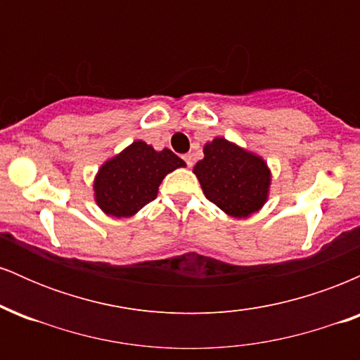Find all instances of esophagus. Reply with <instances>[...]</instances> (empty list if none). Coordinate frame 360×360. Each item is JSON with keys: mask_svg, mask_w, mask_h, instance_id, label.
Segmentation results:
<instances>
[{"mask_svg": "<svg viewBox=\"0 0 360 360\" xmlns=\"http://www.w3.org/2000/svg\"><path fill=\"white\" fill-rule=\"evenodd\" d=\"M183 160H184L186 166H188V167L193 166V155L191 154H184L183 155Z\"/></svg>", "mask_w": 360, "mask_h": 360, "instance_id": "esophagus-1", "label": "esophagus"}]
</instances>
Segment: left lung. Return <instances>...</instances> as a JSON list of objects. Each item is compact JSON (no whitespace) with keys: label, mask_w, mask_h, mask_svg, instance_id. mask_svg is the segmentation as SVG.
Listing matches in <instances>:
<instances>
[{"label":"left lung","mask_w":360,"mask_h":360,"mask_svg":"<svg viewBox=\"0 0 360 360\" xmlns=\"http://www.w3.org/2000/svg\"><path fill=\"white\" fill-rule=\"evenodd\" d=\"M203 154L193 172L205 196L221 212L233 218H249L266 205L271 169L262 157L223 137L205 143Z\"/></svg>","instance_id":"1"}]
</instances>
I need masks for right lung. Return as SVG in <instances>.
Masks as SVG:
<instances>
[{
    "instance_id": "right-lung-1",
    "label": "right lung",
    "mask_w": 360,
    "mask_h": 360,
    "mask_svg": "<svg viewBox=\"0 0 360 360\" xmlns=\"http://www.w3.org/2000/svg\"><path fill=\"white\" fill-rule=\"evenodd\" d=\"M184 166V160L169 148L155 150L143 140H135L98 169L94 201L108 217L130 218L155 200L169 172Z\"/></svg>"
}]
</instances>
